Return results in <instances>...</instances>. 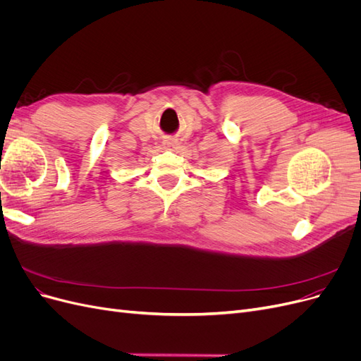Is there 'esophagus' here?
I'll use <instances>...</instances> for the list:
<instances>
[{"instance_id":"34e87169","label":"esophagus","mask_w":361,"mask_h":361,"mask_svg":"<svg viewBox=\"0 0 361 361\" xmlns=\"http://www.w3.org/2000/svg\"><path fill=\"white\" fill-rule=\"evenodd\" d=\"M165 145H166V147H173V142H172V141H166Z\"/></svg>"}]
</instances>
